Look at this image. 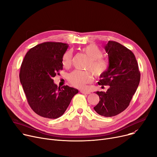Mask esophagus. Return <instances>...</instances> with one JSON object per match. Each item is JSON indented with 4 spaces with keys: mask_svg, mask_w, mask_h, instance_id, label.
Returning a JSON list of instances; mask_svg holds the SVG:
<instances>
[{
    "mask_svg": "<svg viewBox=\"0 0 157 157\" xmlns=\"http://www.w3.org/2000/svg\"><path fill=\"white\" fill-rule=\"evenodd\" d=\"M80 92L82 93V94H90V92L86 91V90H80Z\"/></svg>",
    "mask_w": 157,
    "mask_h": 157,
    "instance_id": "esophagus-1",
    "label": "esophagus"
}]
</instances>
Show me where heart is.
<instances>
[{"label": "heart", "instance_id": "heart-1", "mask_svg": "<svg viewBox=\"0 0 157 157\" xmlns=\"http://www.w3.org/2000/svg\"><path fill=\"white\" fill-rule=\"evenodd\" d=\"M90 59L86 69L92 71L96 76H100L104 74L109 67L108 61L103 59L104 55L102 49L96 44H89L82 49ZM72 51L71 49L65 52L62 56V64L65 67L69 66L72 63ZM68 81L75 87L83 88L87 83H91L93 80L92 74L89 71H74L70 73Z\"/></svg>", "mask_w": 157, "mask_h": 157}]
</instances>
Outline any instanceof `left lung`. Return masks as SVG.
Wrapping results in <instances>:
<instances>
[{"label": "left lung", "instance_id": "8db88e82", "mask_svg": "<svg viewBox=\"0 0 157 157\" xmlns=\"http://www.w3.org/2000/svg\"><path fill=\"white\" fill-rule=\"evenodd\" d=\"M105 49L109 67L100 76L98 84L109 88L106 92H96L100 101L94 109L101 116L111 117L127 108L139 84L141 73L134 54L125 46L109 40Z\"/></svg>", "mask_w": 157, "mask_h": 157}]
</instances>
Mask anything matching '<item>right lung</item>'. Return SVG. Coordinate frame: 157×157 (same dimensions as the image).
<instances>
[{"label": "right lung", "mask_w": 157, "mask_h": 157, "mask_svg": "<svg viewBox=\"0 0 157 157\" xmlns=\"http://www.w3.org/2000/svg\"><path fill=\"white\" fill-rule=\"evenodd\" d=\"M68 46L57 42L41 43L30 49L22 62L21 84L30 108L40 117H61L78 93L67 85L58 87L53 79L63 69L62 56Z\"/></svg>", "instance_id": "add662e5"}]
</instances>
